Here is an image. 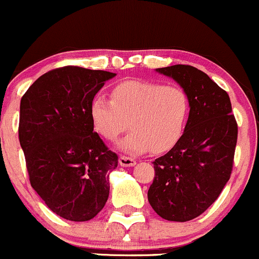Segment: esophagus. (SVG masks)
<instances>
[{
	"instance_id": "obj_1",
	"label": "esophagus",
	"mask_w": 259,
	"mask_h": 259,
	"mask_svg": "<svg viewBox=\"0 0 259 259\" xmlns=\"http://www.w3.org/2000/svg\"><path fill=\"white\" fill-rule=\"evenodd\" d=\"M119 164H121L122 167H132L136 164V159L127 156H121L119 157Z\"/></svg>"
}]
</instances>
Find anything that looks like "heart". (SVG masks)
I'll use <instances>...</instances> for the list:
<instances>
[{
  "label": "heart",
  "instance_id": "b5f03b06",
  "mask_svg": "<svg viewBox=\"0 0 259 259\" xmlns=\"http://www.w3.org/2000/svg\"><path fill=\"white\" fill-rule=\"evenodd\" d=\"M189 113L185 90L140 79L118 82L111 100L95 96L90 103L93 126L105 140L114 142L128 127L133 130L119 145L128 153L169 151L182 138Z\"/></svg>",
  "mask_w": 259,
  "mask_h": 259
}]
</instances>
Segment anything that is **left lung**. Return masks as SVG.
<instances>
[{
    "label": "left lung",
    "instance_id": "1",
    "mask_svg": "<svg viewBox=\"0 0 259 259\" xmlns=\"http://www.w3.org/2000/svg\"><path fill=\"white\" fill-rule=\"evenodd\" d=\"M156 71L186 91L191 113L180 142L154 159L148 202L164 220L186 222L208 208L228 182L238 126L228 93L204 72L188 65Z\"/></svg>",
    "mask_w": 259,
    "mask_h": 259
}]
</instances>
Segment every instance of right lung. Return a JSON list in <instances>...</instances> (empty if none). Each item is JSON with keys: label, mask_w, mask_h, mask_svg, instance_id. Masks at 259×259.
I'll list each match as a JSON object with an SVG mask.
<instances>
[{"label": "right lung", "mask_w": 259, "mask_h": 259, "mask_svg": "<svg viewBox=\"0 0 259 259\" xmlns=\"http://www.w3.org/2000/svg\"><path fill=\"white\" fill-rule=\"evenodd\" d=\"M114 76L65 66L42 74L21 98L18 138L31 186L65 220H92L108 199L118 156L93 132L90 103Z\"/></svg>", "instance_id": "obj_1"}]
</instances>
